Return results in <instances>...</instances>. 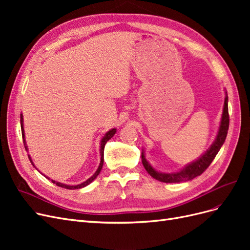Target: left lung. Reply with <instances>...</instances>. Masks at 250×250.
Masks as SVG:
<instances>
[{"instance_id": "obj_1", "label": "left lung", "mask_w": 250, "mask_h": 250, "mask_svg": "<svg viewBox=\"0 0 250 250\" xmlns=\"http://www.w3.org/2000/svg\"><path fill=\"white\" fill-rule=\"evenodd\" d=\"M229 97L228 93L225 90V98H224V105H223V111L222 117L220 120V125H219V129L216 134V138L213 142V144L209 146V148L202 153L197 160L191 162L190 164L186 165L183 169H180L176 172L171 173H165L157 171L155 168H153L151 164L146 160L145 152L144 149H142V163L144 168L150 174V176L153 178L162 181V183H184V181L192 180L193 178L199 176L210 165V163L214 161L215 156L219 152V150L221 149L222 145L225 142L226 135H228L229 126Z\"/></svg>"}]
</instances>
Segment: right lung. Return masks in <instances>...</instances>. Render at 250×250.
Masks as SVG:
<instances>
[{"mask_svg":"<svg viewBox=\"0 0 250 250\" xmlns=\"http://www.w3.org/2000/svg\"><path fill=\"white\" fill-rule=\"evenodd\" d=\"M21 134H22V140H24V144H25V148H26V150H28V146H27V143H26V139H25V130H24V117H22V113H21ZM117 132V128H111V129L109 130V131H107L106 133L104 134V137L101 139V141H100V156H101V158H100V164H99V167H98V169H97V171L93 174L92 176H90L88 179H86L85 181H83L82 184H79V185H75V186H70V185H65V184H62V183H59V181H56V180H53V179H51V178H49L48 176H46L44 175V174H42V175L46 177V178H48L49 180H51L53 184H55L56 186H58V187H62V188H67V190H76V188H84V187H86V186H88L89 184H92L93 181L96 179V177L99 175L100 174V172H101V170H102V167H103V163H104V147H105V144H106L112 137L113 135H115V133ZM29 156V160H30V162H31V164L34 166V164H33V162H32V158H31V156L30 155H28ZM35 167V166H34ZM36 168V167H35Z\"/></svg>","mask_w":250,"mask_h":250,"instance_id":"1","label":"right lung"}]
</instances>
